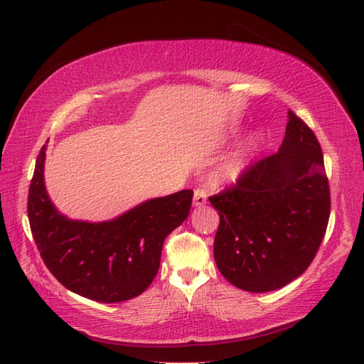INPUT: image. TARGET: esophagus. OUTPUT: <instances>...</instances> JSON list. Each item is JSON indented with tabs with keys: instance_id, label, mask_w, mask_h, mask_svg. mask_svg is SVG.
Returning a JSON list of instances; mask_svg holds the SVG:
<instances>
[{
	"instance_id": "34e87169",
	"label": "esophagus",
	"mask_w": 364,
	"mask_h": 364,
	"mask_svg": "<svg viewBox=\"0 0 364 364\" xmlns=\"http://www.w3.org/2000/svg\"><path fill=\"white\" fill-rule=\"evenodd\" d=\"M208 194L205 188H197L194 192V206H202L206 203Z\"/></svg>"
}]
</instances>
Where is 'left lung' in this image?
I'll use <instances>...</instances> for the list:
<instances>
[{
	"mask_svg": "<svg viewBox=\"0 0 364 364\" xmlns=\"http://www.w3.org/2000/svg\"><path fill=\"white\" fill-rule=\"evenodd\" d=\"M280 150L210 197L220 223L214 259L236 288L267 292L296 280L326 236L330 188L313 129L292 111Z\"/></svg>",
	"mask_w": 364,
	"mask_h": 364,
	"instance_id": "1",
	"label": "left lung"
}]
</instances>
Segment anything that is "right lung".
<instances>
[{
    "mask_svg": "<svg viewBox=\"0 0 364 364\" xmlns=\"http://www.w3.org/2000/svg\"><path fill=\"white\" fill-rule=\"evenodd\" d=\"M45 149L28 194L31 233L45 266L82 297L115 304L141 296L158 274L164 239L189 215L194 191L149 200L109 222L68 220L45 191Z\"/></svg>",
    "mask_w": 364,
    "mask_h": 364,
    "instance_id": "obj_1",
    "label": "right lung"
}]
</instances>
